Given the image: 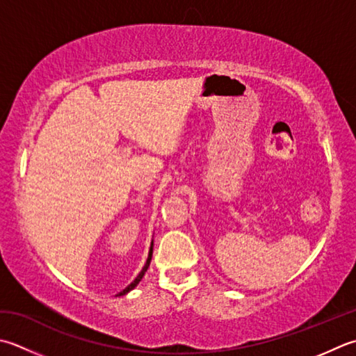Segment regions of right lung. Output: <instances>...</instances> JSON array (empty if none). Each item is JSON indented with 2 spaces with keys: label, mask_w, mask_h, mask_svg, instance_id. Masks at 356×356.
<instances>
[{
  "label": "right lung",
  "mask_w": 356,
  "mask_h": 356,
  "mask_svg": "<svg viewBox=\"0 0 356 356\" xmlns=\"http://www.w3.org/2000/svg\"><path fill=\"white\" fill-rule=\"evenodd\" d=\"M152 247H154V241H151V247H149L148 259H146V262H145V266H143V268H142V271H140V273H138V275H137V277H136V280H134V281H132V282H131V284L128 285V287H127V289H124V290H122V291H120V293H118L117 296H123V295H127V293H129V291H131V290H134V289L137 287V284L142 281V277L145 276V273H146V270H148V267H149V264H151V259H152Z\"/></svg>",
  "instance_id": "right-lung-1"
}]
</instances>
